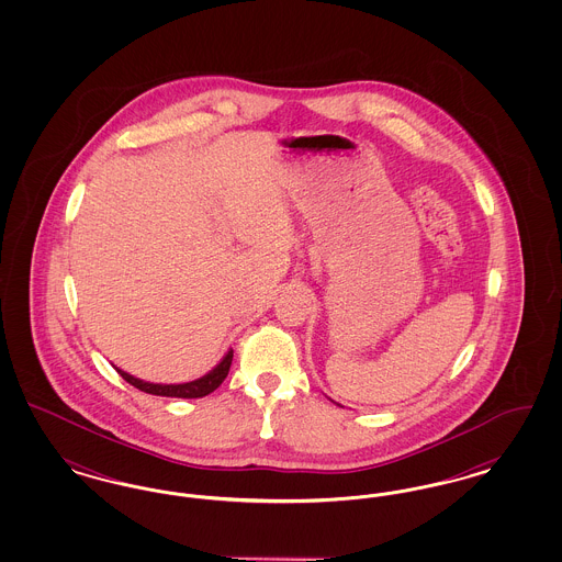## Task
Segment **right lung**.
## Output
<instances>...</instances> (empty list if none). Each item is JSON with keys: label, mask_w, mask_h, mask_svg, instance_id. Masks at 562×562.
Instances as JSON below:
<instances>
[{"label": "right lung", "mask_w": 562, "mask_h": 562, "mask_svg": "<svg viewBox=\"0 0 562 562\" xmlns=\"http://www.w3.org/2000/svg\"><path fill=\"white\" fill-rule=\"evenodd\" d=\"M232 358H234V349H229L221 362L214 367L213 371L200 376V379H193L188 383H151V381H143L134 374L126 373L117 367H113L117 373L122 374L124 381H128L131 385H134L136 390L145 392V394H154V396H166V398H204L209 396L211 392H214L229 373V367H232Z\"/></svg>", "instance_id": "right-lung-1"}]
</instances>
